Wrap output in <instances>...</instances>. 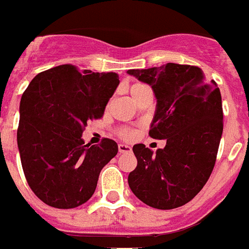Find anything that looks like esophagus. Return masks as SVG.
Wrapping results in <instances>:
<instances>
[{
  "label": "esophagus",
  "mask_w": 249,
  "mask_h": 249,
  "mask_svg": "<svg viewBox=\"0 0 249 249\" xmlns=\"http://www.w3.org/2000/svg\"><path fill=\"white\" fill-rule=\"evenodd\" d=\"M118 151L122 154L129 153V151H131V146H128V145H124V143H120V145H118Z\"/></svg>",
  "instance_id": "1"
}]
</instances>
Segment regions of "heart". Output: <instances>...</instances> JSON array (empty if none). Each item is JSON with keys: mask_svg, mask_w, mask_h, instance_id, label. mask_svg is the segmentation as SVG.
I'll use <instances>...</instances> for the list:
<instances>
[{"mask_svg": "<svg viewBox=\"0 0 249 249\" xmlns=\"http://www.w3.org/2000/svg\"><path fill=\"white\" fill-rule=\"evenodd\" d=\"M145 88H147L146 85H143V84H133L132 86H131V89H129V91H131V94L132 95H135V94H137V92H140L141 90H143ZM124 135V137H128L129 133L128 132H124L123 133Z\"/></svg>", "mask_w": 249, "mask_h": 249, "instance_id": "b5f03b06", "label": "heart"}]
</instances>
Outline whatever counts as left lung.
<instances>
[{"instance_id":"1","label":"left lung","mask_w":249,"mask_h":249,"mask_svg":"<svg viewBox=\"0 0 249 249\" xmlns=\"http://www.w3.org/2000/svg\"><path fill=\"white\" fill-rule=\"evenodd\" d=\"M127 73L151 86L157 108L149 135L166 141L155 153L133 145L137 166L129 188L155 209L182 206L202 190L215 165L223 135L220 90L196 66L166 63Z\"/></svg>"}]
</instances>
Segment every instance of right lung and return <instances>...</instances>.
<instances>
[{
	"instance_id": "1",
	"label": "right lung",
	"mask_w": 249,
	"mask_h": 249,
	"mask_svg": "<svg viewBox=\"0 0 249 249\" xmlns=\"http://www.w3.org/2000/svg\"><path fill=\"white\" fill-rule=\"evenodd\" d=\"M120 85L113 72L62 65L40 72L20 100L18 147L25 178L44 203L73 209L94 195L99 174L118 153L116 141L85 145L89 120L104 114Z\"/></svg>"
}]
</instances>
